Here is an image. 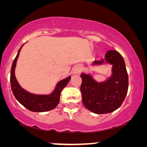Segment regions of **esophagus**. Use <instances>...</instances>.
I'll list each match as a JSON object with an SVG mask.
<instances>
[{
  "label": "esophagus",
  "instance_id": "34e87169",
  "mask_svg": "<svg viewBox=\"0 0 147 147\" xmlns=\"http://www.w3.org/2000/svg\"><path fill=\"white\" fill-rule=\"evenodd\" d=\"M80 71H81V69L79 67H78V66L75 67L73 69V74H78L80 72Z\"/></svg>",
  "mask_w": 147,
  "mask_h": 147
}]
</instances>
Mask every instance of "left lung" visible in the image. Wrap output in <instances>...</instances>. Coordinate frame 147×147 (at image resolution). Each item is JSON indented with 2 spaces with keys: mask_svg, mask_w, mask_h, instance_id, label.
I'll list each match as a JSON object with an SVG mask.
<instances>
[{
  "mask_svg": "<svg viewBox=\"0 0 147 147\" xmlns=\"http://www.w3.org/2000/svg\"><path fill=\"white\" fill-rule=\"evenodd\" d=\"M106 63L112 65V76L106 81L97 82L89 74L80 75L82 103L95 114L110 113L117 110L127 93L129 81L123 58L117 51L109 50L104 59L95 61L93 65Z\"/></svg>",
  "mask_w": 147,
  "mask_h": 147,
  "instance_id": "1",
  "label": "left lung"
}]
</instances>
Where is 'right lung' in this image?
<instances>
[{
    "instance_id": "right-lung-1",
    "label": "right lung",
    "mask_w": 147,
    "mask_h": 147,
    "mask_svg": "<svg viewBox=\"0 0 147 147\" xmlns=\"http://www.w3.org/2000/svg\"><path fill=\"white\" fill-rule=\"evenodd\" d=\"M22 47L18 50L11 69L10 82L13 94L23 106L32 112H41L53 110L59 104L61 91L68 84L71 77L69 76L58 82L55 89L50 95H35L27 92L21 87L15 76L16 62Z\"/></svg>"
}]
</instances>
